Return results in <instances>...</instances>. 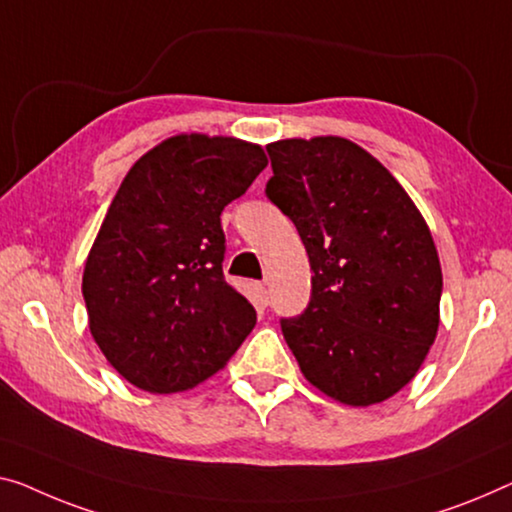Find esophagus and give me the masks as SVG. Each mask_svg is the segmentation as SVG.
<instances>
[{"instance_id":"esophagus-1","label":"esophagus","mask_w":512,"mask_h":512,"mask_svg":"<svg viewBox=\"0 0 512 512\" xmlns=\"http://www.w3.org/2000/svg\"><path fill=\"white\" fill-rule=\"evenodd\" d=\"M269 289H266V285H262V282H257L255 285V303H257V308H266V305H269Z\"/></svg>"}]
</instances>
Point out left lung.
<instances>
[{
	"label": "left lung",
	"mask_w": 512,
	"mask_h": 512,
	"mask_svg": "<svg viewBox=\"0 0 512 512\" xmlns=\"http://www.w3.org/2000/svg\"><path fill=\"white\" fill-rule=\"evenodd\" d=\"M266 195L292 218L312 296L282 335L303 377L349 407L379 404L416 377L439 331L441 264L400 181L347 137L266 144Z\"/></svg>",
	"instance_id": "obj_1"
}]
</instances>
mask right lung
<instances>
[{"label":"right lung","instance_id":"add662e5","mask_svg":"<svg viewBox=\"0 0 512 512\" xmlns=\"http://www.w3.org/2000/svg\"><path fill=\"white\" fill-rule=\"evenodd\" d=\"M266 165L255 142L179 133L121 181L87 255L82 296L91 338L133 386L190 391L255 329V308L223 276L220 213Z\"/></svg>","mask_w":512,"mask_h":512}]
</instances>
